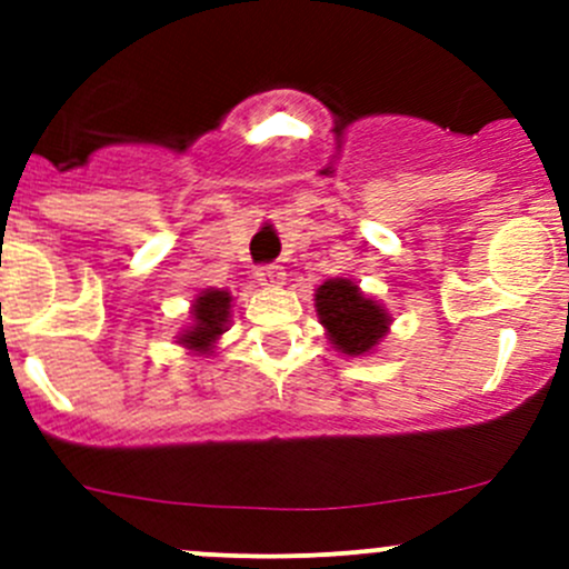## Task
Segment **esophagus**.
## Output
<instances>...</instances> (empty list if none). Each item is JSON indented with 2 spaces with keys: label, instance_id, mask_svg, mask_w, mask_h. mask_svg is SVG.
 <instances>
[{
  "label": "esophagus",
  "instance_id": "obj_1",
  "mask_svg": "<svg viewBox=\"0 0 569 569\" xmlns=\"http://www.w3.org/2000/svg\"><path fill=\"white\" fill-rule=\"evenodd\" d=\"M256 280L261 286H280L286 280V272L280 263H263L256 269Z\"/></svg>",
  "mask_w": 569,
  "mask_h": 569
}]
</instances>
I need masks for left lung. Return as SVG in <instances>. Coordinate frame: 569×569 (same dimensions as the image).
Returning a JSON list of instances; mask_svg holds the SVG:
<instances>
[{"label": "left lung", "instance_id": "8db88e82", "mask_svg": "<svg viewBox=\"0 0 569 569\" xmlns=\"http://www.w3.org/2000/svg\"><path fill=\"white\" fill-rule=\"evenodd\" d=\"M317 311L330 341L343 355H363L386 336L388 317L349 280H327L317 291Z\"/></svg>", "mask_w": 569, "mask_h": 569}]
</instances>
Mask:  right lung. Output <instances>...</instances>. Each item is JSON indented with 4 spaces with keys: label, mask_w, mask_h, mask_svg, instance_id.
<instances>
[{
    "label": "right lung",
    "mask_w": 569,
    "mask_h": 569,
    "mask_svg": "<svg viewBox=\"0 0 569 569\" xmlns=\"http://www.w3.org/2000/svg\"><path fill=\"white\" fill-rule=\"evenodd\" d=\"M228 308H231V297L228 291H203L194 302V327H189L181 336V341L187 343L189 349H198V352H206L211 347L217 336L226 330L228 325Z\"/></svg>",
    "instance_id": "add662e5"
}]
</instances>
